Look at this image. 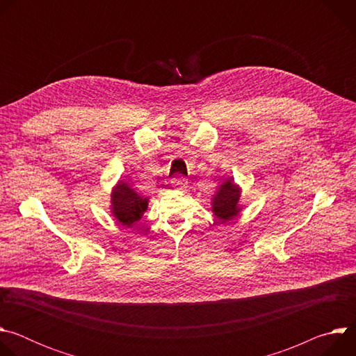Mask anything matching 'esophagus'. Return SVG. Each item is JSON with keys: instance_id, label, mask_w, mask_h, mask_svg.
Masks as SVG:
<instances>
[{"instance_id": "1", "label": "esophagus", "mask_w": 356, "mask_h": 356, "mask_svg": "<svg viewBox=\"0 0 356 356\" xmlns=\"http://www.w3.org/2000/svg\"><path fill=\"white\" fill-rule=\"evenodd\" d=\"M172 184H173V187H175V188H177V190H184V188L187 187V180H186L183 176L177 175V176H175V177H173Z\"/></svg>"}]
</instances>
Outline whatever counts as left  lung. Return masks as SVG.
<instances>
[{"label": "left lung", "mask_w": 356, "mask_h": 356, "mask_svg": "<svg viewBox=\"0 0 356 356\" xmlns=\"http://www.w3.org/2000/svg\"><path fill=\"white\" fill-rule=\"evenodd\" d=\"M241 187L234 181V177L225 179L217 193L211 198V210L221 222H228L242 211Z\"/></svg>", "instance_id": "8db88e82"}]
</instances>
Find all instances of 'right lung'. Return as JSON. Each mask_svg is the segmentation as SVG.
I'll return each instance as SVG.
<instances>
[{
  "label": "right lung",
  "instance_id": "obj_1",
  "mask_svg": "<svg viewBox=\"0 0 356 356\" xmlns=\"http://www.w3.org/2000/svg\"><path fill=\"white\" fill-rule=\"evenodd\" d=\"M149 198L140 195L129 183L118 180L111 191V213L114 218L125 225L132 227L136 224L143 213L147 210Z\"/></svg>",
  "mask_w": 356,
  "mask_h": 356
}]
</instances>
